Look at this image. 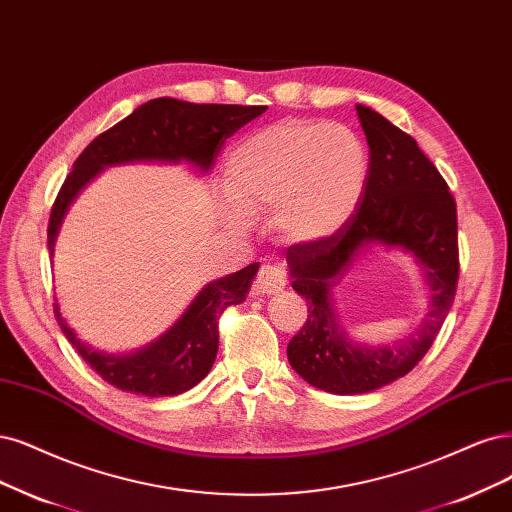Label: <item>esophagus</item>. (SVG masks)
<instances>
[{"instance_id": "obj_1", "label": "esophagus", "mask_w": 512, "mask_h": 512, "mask_svg": "<svg viewBox=\"0 0 512 512\" xmlns=\"http://www.w3.org/2000/svg\"><path fill=\"white\" fill-rule=\"evenodd\" d=\"M286 286V273L281 271L275 264H262L258 277H256V288L262 294H277Z\"/></svg>"}]
</instances>
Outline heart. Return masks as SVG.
Segmentation results:
<instances>
[{"instance_id":"obj_1","label":"heart","mask_w":512,"mask_h":512,"mask_svg":"<svg viewBox=\"0 0 512 512\" xmlns=\"http://www.w3.org/2000/svg\"><path fill=\"white\" fill-rule=\"evenodd\" d=\"M368 180L360 135L339 122L284 118L239 139L228 154V224L273 214L294 245L328 241L356 214Z\"/></svg>"}]
</instances>
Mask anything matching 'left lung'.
<instances>
[{"mask_svg": "<svg viewBox=\"0 0 512 512\" xmlns=\"http://www.w3.org/2000/svg\"><path fill=\"white\" fill-rule=\"evenodd\" d=\"M356 112L368 142V180L356 214L328 241L286 252L292 288L309 305L307 322L288 343L290 366L313 387L341 396L373 392L415 368L445 322L460 277L457 209L443 175L411 135L366 105L358 103ZM368 242L411 251L433 290L416 337L394 348L351 342L329 301L331 279Z\"/></svg>", "mask_w": 512, "mask_h": 512, "instance_id": "8db88e82", "label": "left lung"}]
</instances>
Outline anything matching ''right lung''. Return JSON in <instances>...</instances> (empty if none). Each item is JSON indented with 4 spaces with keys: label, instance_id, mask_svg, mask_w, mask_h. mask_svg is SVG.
<instances>
[{
    "label": "right lung",
    "instance_id": "add662e5",
    "mask_svg": "<svg viewBox=\"0 0 512 512\" xmlns=\"http://www.w3.org/2000/svg\"><path fill=\"white\" fill-rule=\"evenodd\" d=\"M267 112V105L188 103L171 97L152 99L97 135L76 158L48 220V252H55V239L67 207L95 175L110 165L135 161L192 163L209 171L224 144L250 120ZM258 262L207 284L186 313L152 345L135 354H103L82 343L67 326L55 303L57 322L95 373L122 392L139 396H178L195 387L218 354V320L226 307L239 305L250 290Z\"/></svg>",
    "mask_w": 512,
    "mask_h": 512
}]
</instances>
